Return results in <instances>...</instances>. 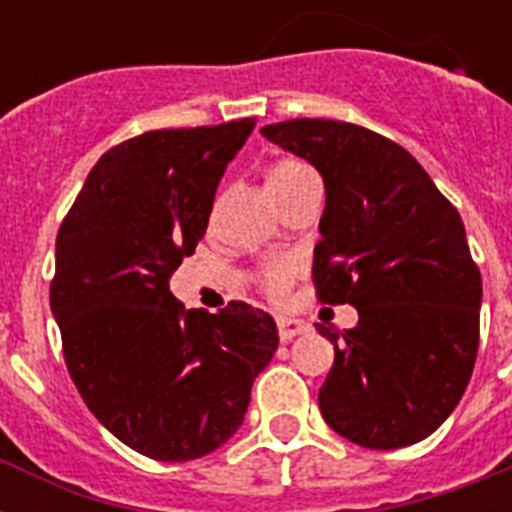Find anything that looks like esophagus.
I'll return each instance as SVG.
<instances>
[{"instance_id":"34e87169","label":"esophagus","mask_w":512,"mask_h":512,"mask_svg":"<svg viewBox=\"0 0 512 512\" xmlns=\"http://www.w3.org/2000/svg\"><path fill=\"white\" fill-rule=\"evenodd\" d=\"M305 321L300 319H279V337L281 340H292V337L303 335L305 332Z\"/></svg>"}]
</instances>
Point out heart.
I'll return each instance as SVG.
<instances>
[{
    "label": "heart",
    "mask_w": 512,
    "mask_h": 512,
    "mask_svg": "<svg viewBox=\"0 0 512 512\" xmlns=\"http://www.w3.org/2000/svg\"><path fill=\"white\" fill-rule=\"evenodd\" d=\"M313 177L316 175H313L311 167L300 162V159H279L265 172V185L276 196V201H281L284 196L297 191L303 183L313 180ZM292 279H295V263L287 260V257H276V260H271L263 268V287L273 300H284L287 297Z\"/></svg>",
    "instance_id": "1"
}]
</instances>
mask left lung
<instances>
[{"label":"left lung","instance_id":"8db88e82","mask_svg":"<svg viewBox=\"0 0 512 512\" xmlns=\"http://www.w3.org/2000/svg\"><path fill=\"white\" fill-rule=\"evenodd\" d=\"M260 132L324 177L316 295L358 311L353 329L316 327L335 345L324 420L366 449L417 444L460 404L476 364L481 273L460 212L406 148L366 127L289 119Z\"/></svg>","mask_w":512,"mask_h":512}]
</instances>
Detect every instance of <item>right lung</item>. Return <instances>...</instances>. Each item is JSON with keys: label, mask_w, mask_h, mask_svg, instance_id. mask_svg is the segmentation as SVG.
<instances>
[{"label": "right lung", "mask_w": 512, "mask_h": 512, "mask_svg": "<svg viewBox=\"0 0 512 512\" xmlns=\"http://www.w3.org/2000/svg\"><path fill=\"white\" fill-rule=\"evenodd\" d=\"M252 130L255 119H239L124 140L100 156L60 223L50 308L68 374L100 425L151 460L223 446L279 348L260 308L185 311L170 292Z\"/></svg>", "instance_id": "right-lung-1"}]
</instances>
